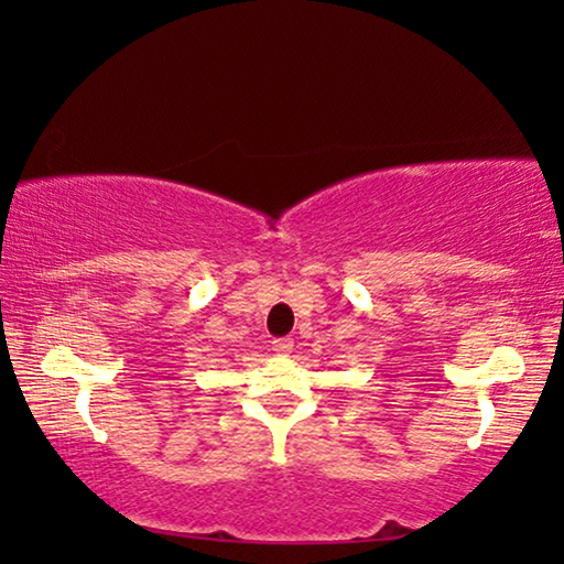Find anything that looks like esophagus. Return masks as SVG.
<instances>
[{"label": "esophagus", "mask_w": 564, "mask_h": 564, "mask_svg": "<svg viewBox=\"0 0 564 564\" xmlns=\"http://www.w3.org/2000/svg\"><path fill=\"white\" fill-rule=\"evenodd\" d=\"M273 350L279 352V356H289V352L293 350V338H279V340H273Z\"/></svg>", "instance_id": "34e87169"}]
</instances>
